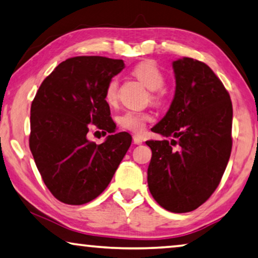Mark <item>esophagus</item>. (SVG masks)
Segmentation results:
<instances>
[{
    "mask_svg": "<svg viewBox=\"0 0 258 258\" xmlns=\"http://www.w3.org/2000/svg\"><path fill=\"white\" fill-rule=\"evenodd\" d=\"M133 142L136 145H141L142 144V139L140 137H138V136H134L133 137Z\"/></svg>",
    "mask_w": 258,
    "mask_h": 258,
    "instance_id": "34e87169",
    "label": "esophagus"
}]
</instances>
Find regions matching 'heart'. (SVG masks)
Listing matches in <instances>:
<instances>
[{
    "mask_svg": "<svg viewBox=\"0 0 258 258\" xmlns=\"http://www.w3.org/2000/svg\"><path fill=\"white\" fill-rule=\"evenodd\" d=\"M132 74L139 79L149 90H152L151 101L154 104H160L164 98V91L161 89L164 86L166 79L161 69L152 61H141L132 69ZM118 80L112 78L106 83L104 89V99L109 105H116L118 102ZM152 116L146 111H126L118 118V124L121 128L140 134L144 132L147 122Z\"/></svg>",
    "mask_w": 258,
    "mask_h": 258,
    "instance_id": "obj_1",
    "label": "heart"
}]
</instances>
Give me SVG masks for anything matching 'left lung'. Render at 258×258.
<instances>
[{"label":"left lung","instance_id":"left-lung-1","mask_svg":"<svg viewBox=\"0 0 258 258\" xmlns=\"http://www.w3.org/2000/svg\"><path fill=\"white\" fill-rule=\"evenodd\" d=\"M172 68L174 99L152 131L174 139L146 141L152 149L147 180L159 205L186 213L211 197L227 167L233 106L228 91L206 63L183 57Z\"/></svg>","mask_w":258,"mask_h":258}]
</instances>
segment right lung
I'll use <instances>...</instances> for the list:
<instances>
[{
	"instance_id": "1",
	"label": "right lung",
	"mask_w": 258,
	"mask_h": 258,
	"mask_svg": "<svg viewBox=\"0 0 258 258\" xmlns=\"http://www.w3.org/2000/svg\"><path fill=\"white\" fill-rule=\"evenodd\" d=\"M125 68L105 56H75L46 78L31 104L30 149L45 185L57 201L83 205L106 189L128 151L126 132L89 141L90 124L109 133L116 124L104 99L106 83Z\"/></svg>"
}]
</instances>
